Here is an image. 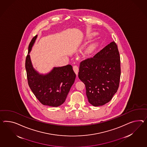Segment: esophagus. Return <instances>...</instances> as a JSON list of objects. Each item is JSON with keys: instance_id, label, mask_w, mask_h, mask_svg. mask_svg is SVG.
I'll list each match as a JSON object with an SVG mask.
<instances>
[{"instance_id": "34e87169", "label": "esophagus", "mask_w": 147, "mask_h": 147, "mask_svg": "<svg viewBox=\"0 0 147 147\" xmlns=\"http://www.w3.org/2000/svg\"><path fill=\"white\" fill-rule=\"evenodd\" d=\"M73 69H74V71L75 72L76 75H78V71H79V68H78V67L77 66H76V65H74L73 67Z\"/></svg>"}]
</instances>
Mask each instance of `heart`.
<instances>
[{
    "label": "heart",
    "instance_id": "heart-1",
    "mask_svg": "<svg viewBox=\"0 0 147 147\" xmlns=\"http://www.w3.org/2000/svg\"><path fill=\"white\" fill-rule=\"evenodd\" d=\"M92 35H94V34H92ZM94 49H95V45H92L90 46L87 49L86 53L87 54H90V53H92L94 51Z\"/></svg>",
    "mask_w": 147,
    "mask_h": 147
}]
</instances>
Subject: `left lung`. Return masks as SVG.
<instances>
[{"label":"left lung","mask_w":147,"mask_h":147,"mask_svg":"<svg viewBox=\"0 0 147 147\" xmlns=\"http://www.w3.org/2000/svg\"><path fill=\"white\" fill-rule=\"evenodd\" d=\"M79 71L90 104L98 107L109 102L117 92L121 77L120 55L115 42L81 62Z\"/></svg>","instance_id":"obj_1"}]
</instances>
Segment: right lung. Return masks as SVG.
Instances as JSON below:
<instances>
[{
    "instance_id": "obj_1",
    "label": "right lung",
    "mask_w": 147,
    "mask_h": 147,
    "mask_svg": "<svg viewBox=\"0 0 147 147\" xmlns=\"http://www.w3.org/2000/svg\"><path fill=\"white\" fill-rule=\"evenodd\" d=\"M37 35L32 39L28 47L26 69L28 85L35 96L43 105L57 107L64 103L75 80V73L71 65L54 67L45 75L34 69L30 53Z\"/></svg>"
}]
</instances>
